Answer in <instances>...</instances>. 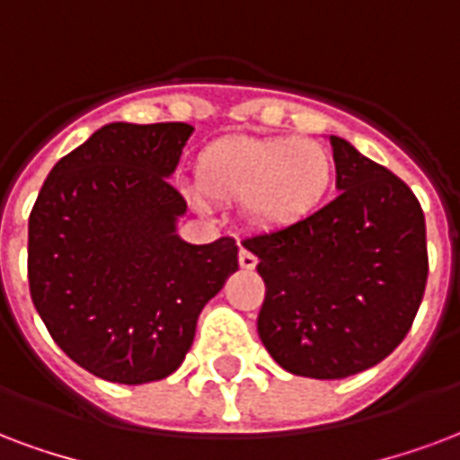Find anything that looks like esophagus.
Instances as JSON below:
<instances>
[{
	"mask_svg": "<svg viewBox=\"0 0 460 460\" xmlns=\"http://www.w3.org/2000/svg\"><path fill=\"white\" fill-rule=\"evenodd\" d=\"M239 265L243 268V270H253L258 265V258L251 253V251H246V248H241L239 251Z\"/></svg>",
	"mask_w": 460,
	"mask_h": 460,
	"instance_id": "34e87169",
	"label": "esophagus"
}]
</instances>
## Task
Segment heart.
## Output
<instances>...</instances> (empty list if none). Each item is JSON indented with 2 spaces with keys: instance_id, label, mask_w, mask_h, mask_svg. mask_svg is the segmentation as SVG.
I'll use <instances>...</instances> for the list:
<instances>
[{
  "instance_id": "b5f03b06",
  "label": "heart",
  "mask_w": 460,
  "mask_h": 460,
  "mask_svg": "<svg viewBox=\"0 0 460 460\" xmlns=\"http://www.w3.org/2000/svg\"><path fill=\"white\" fill-rule=\"evenodd\" d=\"M197 185L207 199L246 204L258 229H288L326 202L334 161L314 141L234 136L199 153Z\"/></svg>"
}]
</instances>
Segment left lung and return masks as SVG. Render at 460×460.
I'll return each instance as SVG.
<instances>
[{"instance_id": "left-lung-1", "label": "left lung", "mask_w": 460, "mask_h": 460, "mask_svg": "<svg viewBox=\"0 0 460 460\" xmlns=\"http://www.w3.org/2000/svg\"><path fill=\"white\" fill-rule=\"evenodd\" d=\"M329 141L339 195L302 224L243 241L265 282L261 341L288 373L316 380L356 376L390 356L429 275L414 192L349 141Z\"/></svg>"}]
</instances>
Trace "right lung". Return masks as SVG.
Segmentation results:
<instances>
[{"label": "right lung", "instance_id": "add662e5", "mask_svg": "<svg viewBox=\"0 0 460 460\" xmlns=\"http://www.w3.org/2000/svg\"><path fill=\"white\" fill-rule=\"evenodd\" d=\"M195 128L114 124L53 165L29 217V290L53 341L109 383L180 368L204 305L239 270L231 236L192 246L168 178Z\"/></svg>", "mask_w": 460, "mask_h": 460}]
</instances>
